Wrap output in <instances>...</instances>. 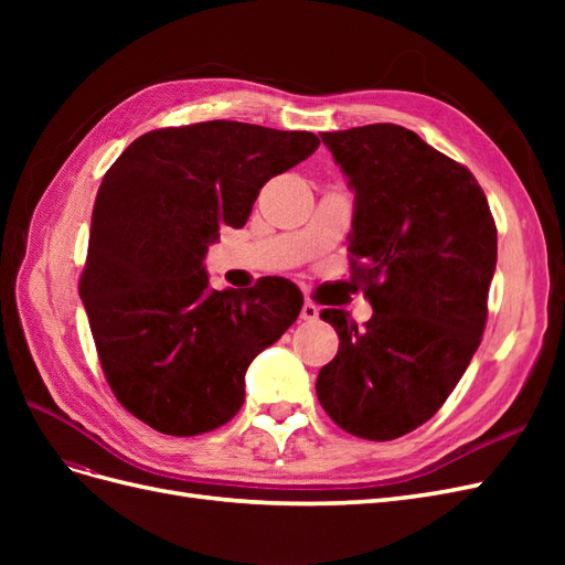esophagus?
I'll return each mask as SVG.
<instances>
[{
	"label": "esophagus",
	"instance_id": "34e87169",
	"mask_svg": "<svg viewBox=\"0 0 565 565\" xmlns=\"http://www.w3.org/2000/svg\"><path fill=\"white\" fill-rule=\"evenodd\" d=\"M318 313H320V309L318 306L313 303V301H303V306H301V320H318Z\"/></svg>",
	"mask_w": 565,
	"mask_h": 565
}]
</instances>
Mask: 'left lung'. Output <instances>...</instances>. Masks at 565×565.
<instances>
[{"label": "left lung", "instance_id": "8db88e82", "mask_svg": "<svg viewBox=\"0 0 565 565\" xmlns=\"http://www.w3.org/2000/svg\"><path fill=\"white\" fill-rule=\"evenodd\" d=\"M355 191L351 273L372 303L365 328L320 313L339 351L318 401L341 429L393 440L431 419L481 344L498 228L465 164L398 125L324 131Z\"/></svg>", "mask_w": 565, "mask_h": 565}]
</instances>
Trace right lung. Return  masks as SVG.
I'll return each instance as SVG.
<instances>
[{"label":"right lung","instance_id":"right-lung-1","mask_svg":"<svg viewBox=\"0 0 565 565\" xmlns=\"http://www.w3.org/2000/svg\"><path fill=\"white\" fill-rule=\"evenodd\" d=\"M320 146L311 131L212 119L139 136L100 181L79 297L125 409L167 436L207 434L245 401V372L301 311L292 280L210 287L224 226L243 228L264 183Z\"/></svg>","mask_w":565,"mask_h":565}]
</instances>
